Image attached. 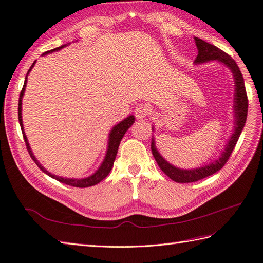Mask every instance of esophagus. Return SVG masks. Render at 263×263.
<instances>
[{
  "label": "esophagus",
  "instance_id": "1",
  "mask_svg": "<svg viewBox=\"0 0 263 263\" xmlns=\"http://www.w3.org/2000/svg\"><path fill=\"white\" fill-rule=\"evenodd\" d=\"M149 114V107L145 104H138L135 108V115L137 119H144Z\"/></svg>",
  "mask_w": 263,
  "mask_h": 263
}]
</instances>
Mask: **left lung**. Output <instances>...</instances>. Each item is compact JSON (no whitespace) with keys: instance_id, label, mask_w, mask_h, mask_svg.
Wrapping results in <instances>:
<instances>
[{"instance_id":"left-lung-1","label":"left lung","mask_w":263,"mask_h":263,"mask_svg":"<svg viewBox=\"0 0 263 263\" xmlns=\"http://www.w3.org/2000/svg\"><path fill=\"white\" fill-rule=\"evenodd\" d=\"M194 42L198 50L196 59L194 60L195 65H202V63H205V62L216 60L222 63V65L226 66L230 71H232L234 81H235L234 133L228 139L227 145L225 146L224 151H221L218 159H215L214 161L210 162L209 164L198 166V168H195V169H180L178 166H174L173 164L169 163L158 151L155 144V139L153 137V140H151V151H153V155L156 159L158 165L160 166V169L171 180L176 181L178 183L195 182L198 180H202L206 177H210L212 174L219 171L222 166L225 165L230 155L233 153V150L238 141V138H239L240 134L245 127L247 113H248V98H247V93H246L245 81H243L240 70L238 68L235 60L226 52L217 48L216 46L206 43L200 38L194 37ZM154 130L155 129L153 126V132Z\"/></svg>"}]
</instances>
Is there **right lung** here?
Wrapping results in <instances>:
<instances>
[{
    "label": "right lung",
    "instance_id": "1",
    "mask_svg": "<svg viewBox=\"0 0 263 263\" xmlns=\"http://www.w3.org/2000/svg\"><path fill=\"white\" fill-rule=\"evenodd\" d=\"M69 44L62 45V46L58 47V48H54L52 50L46 51L45 53H43V55H45L47 53H51L53 51H58L61 48H63V47H66ZM35 63H36V61H34V63H33V65H31V67L28 70V72H27L26 78H25V82H24L23 89H22L21 94H20V100H18V121H20V125H21V128H22L23 137H24V140H25V144H26V148L28 150V153H29L31 159H33L34 162L38 165V168L41 169L43 172H45L47 176H49L50 178L55 179V180L61 182V183H65V184H67V185L76 186V187H89V186H93L95 184H98V183H100L103 179H105L108 176V173L110 172V170H112L114 161H115V158H116V155H117V150H118L119 144H121V140L124 137L125 133L128 130L129 127L135 123V116L134 115H129L128 117H126L124 121L116 124L112 128V130L109 132L108 141H107V150H106V154H105V157H104V160H103V162L99 166V169L95 171L93 174H91L90 177H86V178H83V179H70V178H62V177L54 176V174L47 171L44 168V166L41 164V162L37 160L36 157L34 156L33 151H31V149H30L29 142H28V139H27L26 135H25V132H24V126H23L22 100H23L24 92H25V87H26V84H27V76L29 74L31 69H33V67L35 66Z\"/></svg>",
    "mask_w": 263,
    "mask_h": 263
}]
</instances>
